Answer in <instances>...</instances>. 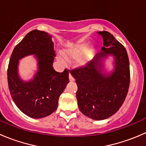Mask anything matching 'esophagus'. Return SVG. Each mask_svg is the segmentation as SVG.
Wrapping results in <instances>:
<instances>
[{
  "label": "esophagus",
  "mask_w": 146,
  "mask_h": 146,
  "mask_svg": "<svg viewBox=\"0 0 146 146\" xmlns=\"http://www.w3.org/2000/svg\"><path fill=\"white\" fill-rule=\"evenodd\" d=\"M69 80H70V81H74V78L70 73H69Z\"/></svg>",
  "instance_id": "34e87169"
}]
</instances>
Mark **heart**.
Here are the masks:
<instances>
[{
	"instance_id": "b5f03b06",
	"label": "heart",
	"mask_w": 146,
	"mask_h": 146,
	"mask_svg": "<svg viewBox=\"0 0 146 146\" xmlns=\"http://www.w3.org/2000/svg\"><path fill=\"white\" fill-rule=\"evenodd\" d=\"M88 50V45L85 44H80L77 46L74 47V48H72L70 49H69L68 51H67L65 54L67 58H77L79 56L82 55L83 53H85V51ZM91 57V53L90 51L87 52L85 54V56L83 58H82L80 61V64H84V63L87 62L88 61H89L90 58ZM58 60L61 62H65L64 58H63L62 57H58Z\"/></svg>"
}]
</instances>
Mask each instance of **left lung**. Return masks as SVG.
Listing matches in <instances>:
<instances>
[{"instance_id": "left-lung-1", "label": "left lung", "mask_w": 146, "mask_h": 146, "mask_svg": "<svg viewBox=\"0 0 146 146\" xmlns=\"http://www.w3.org/2000/svg\"><path fill=\"white\" fill-rule=\"evenodd\" d=\"M104 40L100 54L94 61L72 69L78 85V104L84 115L103 120L115 114L124 102L130 83V67L127 52L120 42L107 31L99 32ZM107 54L115 56V68L107 76L101 72L100 58Z\"/></svg>"}]
</instances>
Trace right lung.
Masks as SVG:
<instances>
[{"mask_svg":"<svg viewBox=\"0 0 146 146\" xmlns=\"http://www.w3.org/2000/svg\"><path fill=\"white\" fill-rule=\"evenodd\" d=\"M29 54L38 57L39 70L30 82L25 83L17 75L19 59ZM56 56L51 36L34 29L15 47L8 68V88L19 110L34 119L47 117L56 111L58 98L69 82V71L56 72L52 64Z\"/></svg>","mask_w":146,"mask_h":146,"instance_id":"1","label":"right lung"}]
</instances>
